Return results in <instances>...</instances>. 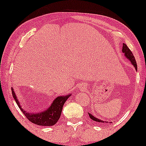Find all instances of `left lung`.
<instances>
[{
  "mask_svg": "<svg viewBox=\"0 0 146 146\" xmlns=\"http://www.w3.org/2000/svg\"><path fill=\"white\" fill-rule=\"evenodd\" d=\"M122 52L125 54V56L126 58H127V60L130 62V63L133 65V66L134 67V68H135L136 70H137V62H136V60H135V58H134V55H132V52H131V50L129 49V48L127 47V45H126L125 44H123ZM89 113V117H90L91 119L93 120V121H96V122L100 123H108L107 121H102V120H101V119H99V118H96V116H93V115L90 113ZM110 123H111V122H110Z\"/></svg>",
  "mask_w": 146,
  "mask_h": 146,
  "instance_id": "1",
  "label": "left lung"
}]
</instances>
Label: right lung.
I'll return each instance as SVG.
<instances>
[{
    "instance_id": "obj_1",
    "label": "right lung",
    "mask_w": 146,
    "mask_h": 146,
    "mask_svg": "<svg viewBox=\"0 0 146 146\" xmlns=\"http://www.w3.org/2000/svg\"><path fill=\"white\" fill-rule=\"evenodd\" d=\"M12 96H13L14 100L23 114L26 116L30 122L41 126H52L56 124L59 119H60L61 113H62V108L65 102L67 99L72 95L71 94L66 96H57L55 100L50 104L48 108L44 111H41L38 113H33V112L27 111L25 109L22 108L20 102L16 96L15 92L13 88L12 87Z\"/></svg>"
}]
</instances>
